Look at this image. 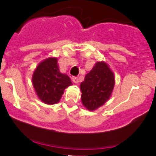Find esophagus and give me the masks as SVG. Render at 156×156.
<instances>
[{
    "label": "esophagus",
    "mask_w": 156,
    "mask_h": 156,
    "mask_svg": "<svg viewBox=\"0 0 156 156\" xmlns=\"http://www.w3.org/2000/svg\"><path fill=\"white\" fill-rule=\"evenodd\" d=\"M73 83H79L78 77H73Z\"/></svg>",
    "instance_id": "1"
}]
</instances>
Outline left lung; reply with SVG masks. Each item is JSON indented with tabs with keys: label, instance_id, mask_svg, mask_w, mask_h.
<instances>
[{
	"label": "left lung",
	"instance_id": "8db88e82",
	"mask_svg": "<svg viewBox=\"0 0 156 156\" xmlns=\"http://www.w3.org/2000/svg\"><path fill=\"white\" fill-rule=\"evenodd\" d=\"M114 84V74L108 65L97 62L81 83L83 105L90 111L97 109L109 99Z\"/></svg>",
	"mask_w": 156,
	"mask_h": 156
}]
</instances>
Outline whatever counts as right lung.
<instances>
[{"mask_svg":"<svg viewBox=\"0 0 156 156\" xmlns=\"http://www.w3.org/2000/svg\"><path fill=\"white\" fill-rule=\"evenodd\" d=\"M57 58H49L40 63L33 74V84L43 102L53 105L58 102L64 90L72 84L66 74L59 72Z\"/></svg>","mask_w":156,"mask_h":156,"instance_id":"add662e5","label":"right lung"}]
</instances>
